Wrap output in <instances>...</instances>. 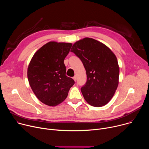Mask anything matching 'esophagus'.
I'll list each match as a JSON object with an SVG mask.
<instances>
[{"label": "esophagus", "mask_w": 149, "mask_h": 149, "mask_svg": "<svg viewBox=\"0 0 149 149\" xmlns=\"http://www.w3.org/2000/svg\"><path fill=\"white\" fill-rule=\"evenodd\" d=\"M73 79H74V80L75 81H76V80H77V77H76V76H74V77H73Z\"/></svg>", "instance_id": "esophagus-1"}]
</instances>
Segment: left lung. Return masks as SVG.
Instances as JSON below:
<instances>
[{
    "label": "left lung",
    "instance_id": "obj_1",
    "mask_svg": "<svg viewBox=\"0 0 149 149\" xmlns=\"http://www.w3.org/2000/svg\"><path fill=\"white\" fill-rule=\"evenodd\" d=\"M71 52L82 61L87 82L81 91L86 101L96 107L107 104L117 88L119 66L114 54L101 42L85 38L73 45Z\"/></svg>",
    "mask_w": 149,
    "mask_h": 149
}]
</instances>
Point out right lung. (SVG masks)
<instances>
[{"instance_id": "1", "label": "right lung", "mask_w": 149, "mask_h": 149, "mask_svg": "<svg viewBox=\"0 0 149 149\" xmlns=\"http://www.w3.org/2000/svg\"><path fill=\"white\" fill-rule=\"evenodd\" d=\"M72 47L71 43L49 42L38 49L28 68L30 86L39 101L55 106L64 100L74 80L67 77L64 59Z\"/></svg>"}]
</instances>
